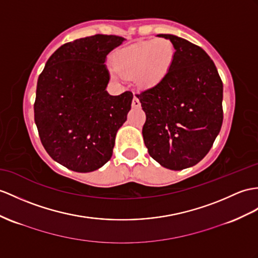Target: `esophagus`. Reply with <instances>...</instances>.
Masks as SVG:
<instances>
[{
    "label": "esophagus",
    "mask_w": 258,
    "mask_h": 258,
    "mask_svg": "<svg viewBox=\"0 0 258 258\" xmlns=\"http://www.w3.org/2000/svg\"><path fill=\"white\" fill-rule=\"evenodd\" d=\"M133 107L134 108H139L140 107V100H139V98L136 97V96L133 99Z\"/></svg>",
    "instance_id": "1"
}]
</instances>
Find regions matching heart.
Listing matches in <instances>:
<instances>
[{"mask_svg":"<svg viewBox=\"0 0 258 258\" xmlns=\"http://www.w3.org/2000/svg\"><path fill=\"white\" fill-rule=\"evenodd\" d=\"M175 58L173 43L165 38L150 39L119 49L112 55L111 77L134 78L138 86L149 89L160 84L169 73Z\"/></svg>","mask_w":258,"mask_h":258,"instance_id":"obj_1","label":"heart"}]
</instances>
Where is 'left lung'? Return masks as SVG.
I'll return each instance as SVG.
<instances>
[{"label":"left lung","mask_w":258,"mask_h":258,"mask_svg":"<svg viewBox=\"0 0 258 258\" xmlns=\"http://www.w3.org/2000/svg\"><path fill=\"white\" fill-rule=\"evenodd\" d=\"M175 58L160 84L137 97L147 120L142 128L149 154L163 167L180 171L209 152L223 120V84L204 49L172 34Z\"/></svg>","instance_id":"obj_1"}]
</instances>
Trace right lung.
<instances>
[{
	"mask_svg": "<svg viewBox=\"0 0 258 258\" xmlns=\"http://www.w3.org/2000/svg\"><path fill=\"white\" fill-rule=\"evenodd\" d=\"M125 39L95 35L67 42L46 62L37 82L35 123L43 148L64 167L96 171L112 155L116 135L127 120L134 95L111 96L104 63Z\"/></svg>",
	"mask_w": 258,
	"mask_h": 258,
	"instance_id": "right-lung-1",
	"label": "right lung"
}]
</instances>
